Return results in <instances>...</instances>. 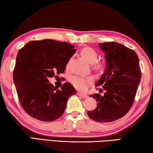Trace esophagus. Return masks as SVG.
I'll return each instance as SVG.
<instances>
[{"label":"esophagus","instance_id":"esophagus-1","mask_svg":"<svg viewBox=\"0 0 153 153\" xmlns=\"http://www.w3.org/2000/svg\"><path fill=\"white\" fill-rule=\"evenodd\" d=\"M77 95H78V96L82 97V98H86L87 97H88V96H87L86 95L82 94V93H80V92H79V91H77Z\"/></svg>","mask_w":153,"mask_h":153}]
</instances>
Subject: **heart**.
Masks as SVG:
<instances>
[{"instance_id":"heart-1","label":"heart","mask_w":153,"mask_h":153,"mask_svg":"<svg viewBox=\"0 0 153 153\" xmlns=\"http://www.w3.org/2000/svg\"><path fill=\"white\" fill-rule=\"evenodd\" d=\"M82 55L91 64H94V67L97 70H103L105 64L102 62H97L98 54L96 51L92 48L85 47L82 50ZM94 82V77H83L80 76H74L70 77V82L75 88L81 91H84L88 89L89 85Z\"/></svg>"}]
</instances>
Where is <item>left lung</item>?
<instances>
[{"mask_svg": "<svg viewBox=\"0 0 153 153\" xmlns=\"http://www.w3.org/2000/svg\"><path fill=\"white\" fill-rule=\"evenodd\" d=\"M100 47L105 53L106 68L96 86H102L105 93L90 95L97 105L88 115L94 121L109 123L123 117L133 106L141 70L133 50L114 42L100 43Z\"/></svg>", "mask_w": 153, "mask_h": 153, "instance_id": "left-lung-1", "label": "left lung"}]
</instances>
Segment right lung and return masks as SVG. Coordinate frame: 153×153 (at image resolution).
<instances>
[{
    "instance_id": "add662e5",
    "label": "right lung",
    "mask_w": 153,
    "mask_h": 153,
    "mask_svg": "<svg viewBox=\"0 0 153 153\" xmlns=\"http://www.w3.org/2000/svg\"><path fill=\"white\" fill-rule=\"evenodd\" d=\"M73 45L54 40H32L18 52L13 80L25 112L39 121H54L63 115L69 97L76 91L69 82L61 89L50 77L63 74L76 50Z\"/></svg>"
}]
</instances>
